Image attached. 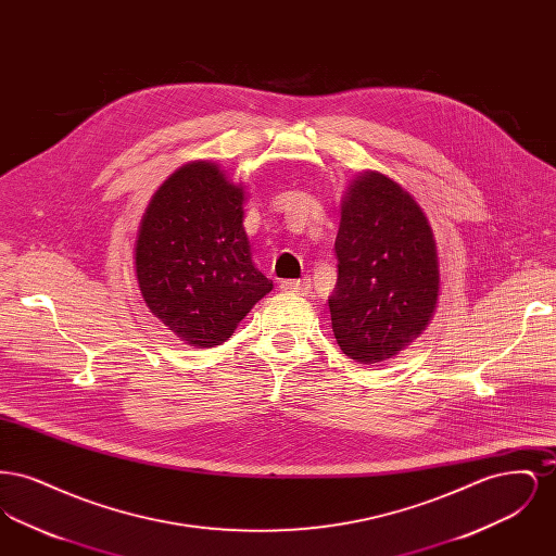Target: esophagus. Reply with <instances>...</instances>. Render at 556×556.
<instances>
[{
    "instance_id": "1",
    "label": "esophagus",
    "mask_w": 556,
    "mask_h": 556,
    "mask_svg": "<svg viewBox=\"0 0 556 556\" xmlns=\"http://www.w3.org/2000/svg\"><path fill=\"white\" fill-rule=\"evenodd\" d=\"M283 291H293V293H308L311 291V279L308 277H304V279H286V281H281V286H279Z\"/></svg>"
}]
</instances>
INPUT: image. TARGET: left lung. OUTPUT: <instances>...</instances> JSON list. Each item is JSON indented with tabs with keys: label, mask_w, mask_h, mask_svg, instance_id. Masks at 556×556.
I'll return each instance as SVG.
<instances>
[{
	"label": "left lung",
	"mask_w": 556,
	"mask_h": 556,
	"mask_svg": "<svg viewBox=\"0 0 556 556\" xmlns=\"http://www.w3.org/2000/svg\"><path fill=\"white\" fill-rule=\"evenodd\" d=\"M331 327L361 365L392 358L429 323L438 300L435 239L421 206L392 179L367 173L352 186L336 238Z\"/></svg>",
	"instance_id": "8db88e82"
}]
</instances>
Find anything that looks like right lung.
<instances>
[{
	"mask_svg": "<svg viewBox=\"0 0 556 556\" xmlns=\"http://www.w3.org/2000/svg\"><path fill=\"white\" fill-rule=\"evenodd\" d=\"M135 270L148 308L187 344L214 348L273 290L252 263L243 189L212 162L173 173L143 214Z\"/></svg>",
	"mask_w": 556,
	"mask_h": 556,
	"instance_id": "add662e5",
	"label": "right lung"
}]
</instances>
